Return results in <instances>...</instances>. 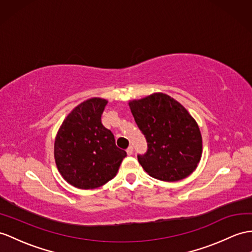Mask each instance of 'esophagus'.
<instances>
[{
  "mask_svg": "<svg viewBox=\"0 0 252 252\" xmlns=\"http://www.w3.org/2000/svg\"><path fill=\"white\" fill-rule=\"evenodd\" d=\"M126 152H127V154L128 155H131L132 154V152H133V146L132 145H129L127 147V150H126Z\"/></svg>",
  "mask_w": 252,
  "mask_h": 252,
  "instance_id": "1",
  "label": "esophagus"
}]
</instances>
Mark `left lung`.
<instances>
[{"label": "left lung", "mask_w": 252, "mask_h": 252, "mask_svg": "<svg viewBox=\"0 0 252 252\" xmlns=\"http://www.w3.org/2000/svg\"><path fill=\"white\" fill-rule=\"evenodd\" d=\"M129 107L147 142L146 153L138 155L146 172L164 182L191 174L201 159L202 137L187 110L162 93L132 100Z\"/></svg>", "instance_id": "8db88e82"}]
</instances>
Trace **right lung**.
Wrapping results in <instances>:
<instances>
[{
  "mask_svg": "<svg viewBox=\"0 0 252 252\" xmlns=\"http://www.w3.org/2000/svg\"><path fill=\"white\" fill-rule=\"evenodd\" d=\"M101 98L80 103L64 120L54 142L55 163L64 180L81 189H94L112 180L127 155L111 130L102 125L107 105Z\"/></svg>",
  "mask_w": 252,
  "mask_h": 252,
  "instance_id": "add662e5",
  "label": "right lung"
}]
</instances>
